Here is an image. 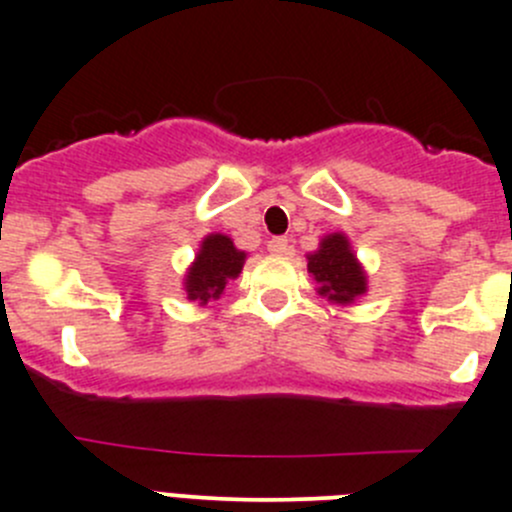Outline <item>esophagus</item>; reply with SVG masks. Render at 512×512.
<instances>
[{
    "instance_id": "obj_1",
    "label": "esophagus",
    "mask_w": 512,
    "mask_h": 512,
    "mask_svg": "<svg viewBox=\"0 0 512 512\" xmlns=\"http://www.w3.org/2000/svg\"><path fill=\"white\" fill-rule=\"evenodd\" d=\"M267 250H270L272 255H290V252H293V245H290L288 237H272V240L267 242Z\"/></svg>"
}]
</instances>
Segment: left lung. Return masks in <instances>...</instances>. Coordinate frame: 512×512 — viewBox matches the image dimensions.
<instances>
[{
    "label": "left lung",
    "mask_w": 512,
    "mask_h": 512,
    "mask_svg": "<svg viewBox=\"0 0 512 512\" xmlns=\"http://www.w3.org/2000/svg\"><path fill=\"white\" fill-rule=\"evenodd\" d=\"M308 272L318 293L331 303L348 305L366 293V272L356 260L346 234L333 232L323 237L321 247L308 255Z\"/></svg>",
    "instance_id": "1"
}]
</instances>
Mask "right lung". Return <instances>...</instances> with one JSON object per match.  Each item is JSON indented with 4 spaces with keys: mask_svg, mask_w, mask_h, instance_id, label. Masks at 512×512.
<instances>
[{
    "mask_svg": "<svg viewBox=\"0 0 512 512\" xmlns=\"http://www.w3.org/2000/svg\"><path fill=\"white\" fill-rule=\"evenodd\" d=\"M245 252L237 250L227 234H209L204 237L197 252V260L191 262L186 272L184 290L186 298L207 305L224 293L229 280H234L245 265Z\"/></svg>",
    "mask_w": 512,
    "mask_h": 512,
    "instance_id": "1",
    "label": "right lung"
}]
</instances>
